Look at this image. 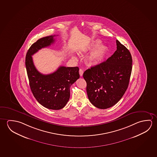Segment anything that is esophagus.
Returning <instances> with one entry per match:
<instances>
[{
	"mask_svg": "<svg viewBox=\"0 0 157 157\" xmlns=\"http://www.w3.org/2000/svg\"><path fill=\"white\" fill-rule=\"evenodd\" d=\"M79 73H80V75L81 76H82V75H83V71L81 69H80V70H79Z\"/></svg>",
	"mask_w": 157,
	"mask_h": 157,
	"instance_id": "1",
	"label": "esophagus"
}]
</instances>
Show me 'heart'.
<instances>
[{"instance_id": "1", "label": "heart", "mask_w": 157, "mask_h": 157, "mask_svg": "<svg viewBox=\"0 0 157 157\" xmlns=\"http://www.w3.org/2000/svg\"><path fill=\"white\" fill-rule=\"evenodd\" d=\"M100 41L99 40L95 41L92 45L90 46V48H95L92 52L90 53L86 59L87 63L90 65H96L99 63L104 58L107 53V49L106 47L100 44Z\"/></svg>"}]
</instances>
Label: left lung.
I'll list each match as a JSON object with an SVG mask.
<instances>
[{
    "label": "left lung",
    "instance_id": "8db88e82",
    "mask_svg": "<svg viewBox=\"0 0 157 157\" xmlns=\"http://www.w3.org/2000/svg\"><path fill=\"white\" fill-rule=\"evenodd\" d=\"M117 50L106 61L86 70L83 77L87 83L90 102L100 109L112 107L127 90L132 74V55L116 40Z\"/></svg>",
    "mask_w": 157,
    "mask_h": 157
}]
</instances>
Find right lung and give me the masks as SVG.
I'll list each match as a JSON object with an SVG mask.
<instances>
[{
  "instance_id": "1",
  "label": "right lung",
  "mask_w": 157,
  "mask_h": 157,
  "mask_svg": "<svg viewBox=\"0 0 157 157\" xmlns=\"http://www.w3.org/2000/svg\"><path fill=\"white\" fill-rule=\"evenodd\" d=\"M55 36L41 38L30 46L25 57V67L35 99L46 108L58 110L64 107L69 101L70 87L80 78L79 68L61 66L52 74L44 75L36 69L32 57L39 50L53 44Z\"/></svg>"
}]
</instances>
